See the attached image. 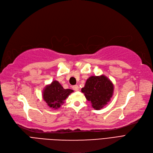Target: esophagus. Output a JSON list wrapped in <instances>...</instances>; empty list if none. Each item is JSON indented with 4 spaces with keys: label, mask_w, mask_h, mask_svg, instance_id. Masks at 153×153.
<instances>
[{
    "label": "esophagus",
    "mask_w": 153,
    "mask_h": 153,
    "mask_svg": "<svg viewBox=\"0 0 153 153\" xmlns=\"http://www.w3.org/2000/svg\"><path fill=\"white\" fill-rule=\"evenodd\" d=\"M72 89H73V90H74V91H77L79 90V87L78 85H76L72 86Z\"/></svg>",
    "instance_id": "34e87169"
}]
</instances>
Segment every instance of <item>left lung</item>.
<instances>
[{
    "label": "left lung",
    "instance_id": "8db88e82",
    "mask_svg": "<svg viewBox=\"0 0 153 153\" xmlns=\"http://www.w3.org/2000/svg\"><path fill=\"white\" fill-rule=\"evenodd\" d=\"M114 84L104 75L91 76L87 79L81 91L86 99L91 102L92 107L98 110L110 101L114 94Z\"/></svg>",
    "mask_w": 153,
    "mask_h": 153
}]
</instances>
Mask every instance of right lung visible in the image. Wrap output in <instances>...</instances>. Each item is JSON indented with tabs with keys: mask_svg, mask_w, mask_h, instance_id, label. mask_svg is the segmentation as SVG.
<instances>
[{
	"mask_svg": "<svg viewBox=\"0 0 153 153\" xmlns=\"http://www.w3.org/2000/svg\"><path fill=\"white\" fill-rule=\"evenodd\" d=\"M73 92L71 89H64L58 81H54L45 87L43 98L48 106L56 110L61 107L69 94Z\"/></svg>",
	"mask_w": 153,
	"mask_h": 153,
	"instance_id": "obj_1",
	"label": "right lung"
}]
</instances>
